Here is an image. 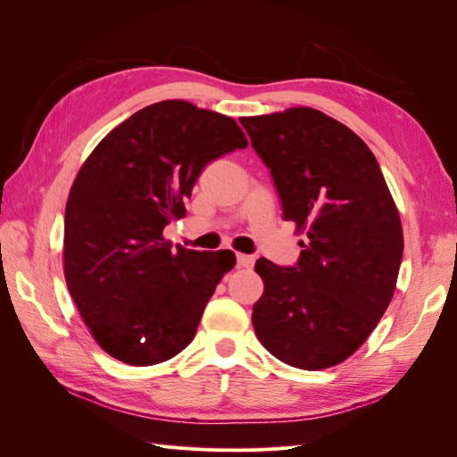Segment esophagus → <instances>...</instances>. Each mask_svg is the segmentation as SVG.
I'll return each mask as SVG.
<instances>
[{"label": "esophagus", "mask_w": 457, "mask_h": 457, "mask_svg": "<svg viewBox=\"0 0 457 457\" xmlns=\"http://www.w3.org/2000/svg\"><path fill=\"white\" fill-rule=\"evenodd\" d=\"M238 267L240 269H252L255 265V257L253 255H245V253H238L237 257Z\"/></svg>", "instance_id": "obj_1"}]
</instances>
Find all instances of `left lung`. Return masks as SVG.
I'll return each instance as SVG.
<instances>
[{
  "mask_svg": "<svg viewBox=\"0 0 457 457\" xmlns=\"http://www.w3.org/2000/svg\"><path fill=\"white\" fill-rule=\"evenodd\" d=\"M278 188L284 219L305 234L292 269L261 257L265 292L255 336L301 370L347 361L393 299L404 234L398 207L368 145L316 108L240 118Z\"/></svg>",
  "mask_w": 457,
  "mask_h": 457,
  "instance_id": "obj_1",
  "label": "left lung"
}]
</instances>
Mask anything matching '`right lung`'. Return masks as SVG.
Wrapping results in <instances>:
<instances>
[{
	"instance_id": "obj_1",
	"label": "right lung",
	"mask_w": 457,
	"mask_h": 457,
	"mask_svg": "<svg viewBox=\"0 0 457 457\" xmlns=\"http://www.w3.org/2000/svg\"><path fill=\"white\" fill-rule=\"evenodd\" d=\"M247 139L232 118L173 99L110 131L81 165L64 212L68 292L99 347L120 362L170 361L195 339L237 257L163 238L185 217L205 163Z\"/></svg>"
}]
</instances>
